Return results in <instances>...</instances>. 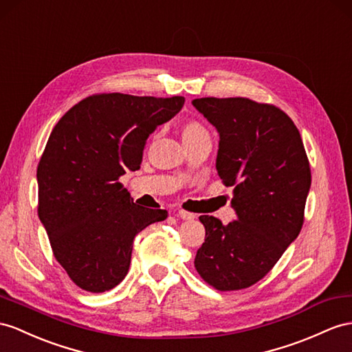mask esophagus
Listing matches in <instances>:
<instances>
[{"mask_svg":"<svg viewBox=\"0 0 352 352\" xmlns=\"http://www.w3.org/2000/svg\"><path fill=\"white\" fill-rule=\"evenodd\" d=\"M178 217L183 219V220H193V219L196 217V214L184 211V210H179V211H178Z\"/></svg>","mask_w":352,"mask_h":352,"instance_id":"34e87169","label":"esophagus"}]
</instances>
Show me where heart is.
Wrapping results in <instances>:
<instances>
[{
	"label": "heart",
	"instance_id": "1",
	"mask_svg": "<svg viewBox=\"0 0 352 352\" xmlns=\"http://www.w3.org/2000/svg\"><path fill=\"white\" fill-rule=\"evenodd\" d=\"M179 133L186 146L201 140H210V133L205 126L196 119H186L179 124Z\"/></svg>",
	"mask_w": 352,
	"mask_h": 352
}]
</instances>
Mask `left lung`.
I'll list each match as a JSON object with an SVG mask.
<instances>
[{
	"label": "left lung",
	"mask_w": 352,
	"mask_h": 352,
	"mask_svg": "<svg viewBox=\"0 0 352 352\" xmlns=\"http://www.w3.org/2000/svg\"><path fill=\"white\" fill-rule=\"evenodd\" d=\"M220 133L217 170L233 187L238 220L201 215L195 267L206 284L235 292L258 283L300 233L311 168L299 129L281 108L250 98L192 102Z\"/></svg>",
	"instance_id": "8db88e82"
}]
</instances>
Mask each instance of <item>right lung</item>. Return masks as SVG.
I'll return each instance as SVG.
<instances>
[{
	"label": "right lung",
	"mask_w": 352,
	"mask_h": 352,
	"mask_svg": "<svg viewBox=\"0 0 352 352\" xmlns=\"http://www.w3.org/2000/svg\"><path fill=\"white\" fill-rule=\"evenodd\" d=\"M183 105V96L96 94L53 128L37 166L38 217L53 256L82 290L120 284L133 238L168 217L166 210L133 204L119 179L140 169L148 135Z\"/></svg>",
	"instance_id": "right-lung-1"
}]
</instances>
